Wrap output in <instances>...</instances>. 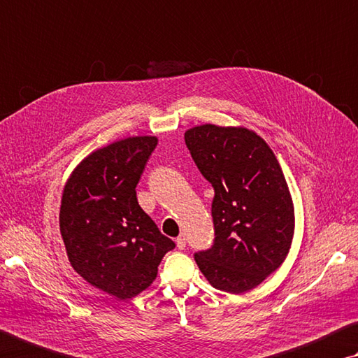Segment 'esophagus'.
<instances>
[{
    "mask_svg": "<svg viewBox=\"0 0 358 358\" xmlns=\"http://www.w3.org/2000/svg\"><path fill=\"white\" fill-rule=\"evenodd\" d=\"M175 243H177V247L180 250H183L186 247V238L183 235H180L177 239H175Z\"/></svg>",
    "mask_w": 358,
    "mask_h": 358,
    "instance_id": "esophagus-1",
    "label": "esophagus"
}]
</instances>
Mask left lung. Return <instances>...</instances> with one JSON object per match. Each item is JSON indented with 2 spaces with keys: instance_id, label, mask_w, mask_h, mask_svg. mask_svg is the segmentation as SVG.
I'll return each instance as SVG.
<instances>
[{
  "instance_id": "8db88e82",
  "label": "left lung",
  "mask_w": 358,
  "mask_h": 358,
  "mask_svg": "<svg viewBox=\"0 0 358 358\" xmlns=\"http://www.w3.org/2000/svg\"><path fill=\"white\" fill-rule=\"evenodd\" d=\"M185 142L214 187V244L194 258L214 288L243 294L280 268L294 236V205L263 138L244 127L197 125Z\"/></svg>"
}]
</instances>
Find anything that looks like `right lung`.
<instances>
[{"instance_id": "right-lung-1", "label": "right lung", "mask_w": 358, "mask_h": 358, "mask_svg": "<svg viewBox=\"0 0 358 358\" xmlns=\"http://www.w3.org/2000/svg\"><path fill=\"white\" fill-rule=\"evenodd\" d=\"M157 136H131L87 155L62 191L59 229L84 280L120 301L141 294L175 243L161 235L136 197Z\"/></svg>"}]
</instances>
